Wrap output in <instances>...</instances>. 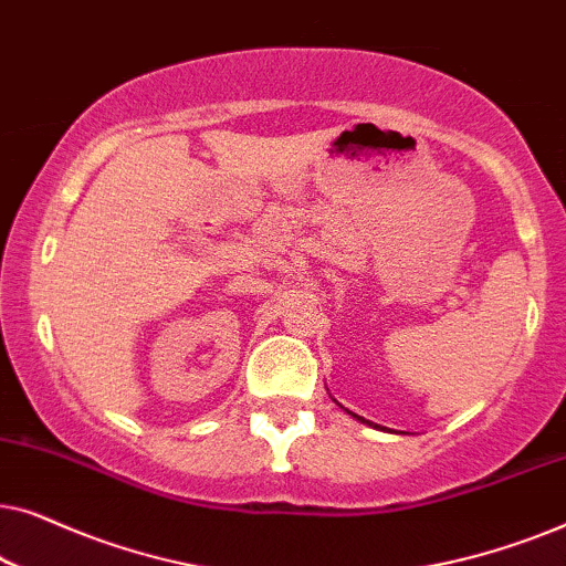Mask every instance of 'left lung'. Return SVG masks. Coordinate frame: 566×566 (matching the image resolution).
<instances>
[{
	"label": "left lung",
	"mask_w": 566,
	"mask_h": 566,
	"mask_svg": "<svg viewBox=\"0 0 566 566\" xmlns=\"http://www.w3.org/2000/svg\"><path fill=\"white\" fill-rule=\"evenodd\" d=\"M332 401H335V405L337 407H343V405H339V401L337 399H332ZM345 409V407H343ZM345 412L347 415H353L355 417V420H358V422H363V424H368V428H376V430H386V428H381V424H376V422H370V420H366V417H360V415H355V412H350V409H345Z\"/></svg>",
	"instance_id": "1"
}]
</instances>
